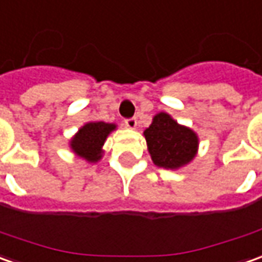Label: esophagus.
<instances>
[{"mask_svg": "<svg viewBox=\"0 0 262 262\" xmlns=\"http://www.w3.org/2000/svg\"><path fill=\"white\" fill-rule=\"evenodd\" d=\"M124 124H125V127L134 129V128L137 127V118H127L124 121Z\"/></svg>", "mask_w": 262, "mask_h": 262, "instance_id": "obj_1", "label": "esophagus"}]
</instances>
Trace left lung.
Returning a JSON list of instances; mask_svg holds the SVG:
<instances>
[{"mask_svg":"<svg viewBox=\"0 0 262 262\" xmlns=\"http://www.w3.org/2000/svg\"><path fill=\"white\" fill-rule=\"evenodd\" d=\"M154 164L177 168L187 164L196 154L198 137L189 128L179 125L170 115L160 112L144 131Z\"/></svg>","mask_w":262,"mask_h":262,"instance_id":"left-lung-1","label":"left lung"}]
</instances>
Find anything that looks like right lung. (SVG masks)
<instances>
[{"mask_svg": "<svg viewBox=\"0 0 262 262\" xmlns=\"http://www.w3.org/2000/svg\"><path fill=\"white\" fill-rule=\"evenodd\" d=\"M112 129H115L114 124H106L102 121L86 124L73 137L70 143L72 150L88 161H98L101 159V152H102L101 147Z\"/></svg>", "mask_w": 262, "mask_h": 262, "instance_id": "add662e5", "label": "right lung"}]
</instances>
